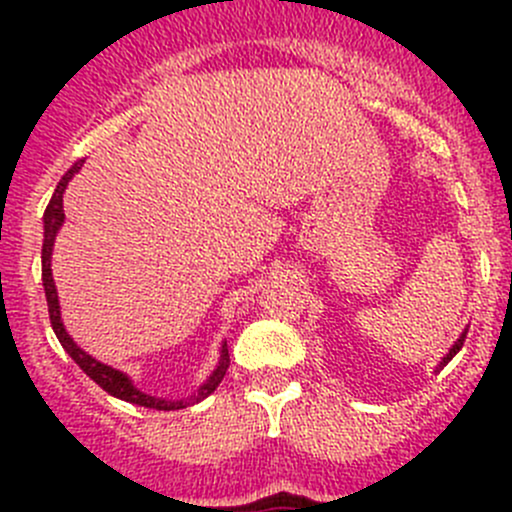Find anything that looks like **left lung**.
Segmentation results:
<instances>
[{"mask_svg": "<svg viewBox=\"0 0 512 512\" xmlns=\"http://www.w3.org/2000/svg\"><path fill=\"white\" fill-rule=\"evenodd\" d=\"M466 334H468V329H466V332H463V334H461V337H458V342H456V344H453V347H451V349H448V354H446V356H443V359H441V364H438V369H443V366H446V364H448V361H451V359H453V356H456L458 352H461L463 342H466Z\"/></svg>", "mask_w": 512, "mask_h": 512, "instance_id": "left-lung-1", "label": "left lung"}]
</instances>
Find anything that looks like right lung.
<instances>
[{"mask_svg":"<svg viewBox=\"0 0 512 512\" xmlns=\"http://www.w3.org/2000/svg\"><path fill=\"white\" fill-rule=\"evenodd\" d=\"M84 160H76L69 170H66L64 178L59 180L56 185L54 195H51L49 205H46V213H44V245H41V282H44V292H46V304H49V319H51V329H54L56 339L61 342V347L66 349V354L76 361V364L84 369L86 376L96 381L103 391H108L111 396L116 399L128 401V404H136V406H146V409H156V411H178L185 409V406H193L198 401H203L205 396L213 394L218 389V384L223 381L227 366H230V354H227V344H223L220 349V364L218 369L210 374V379L205 381L203 386L198 389V394H193L190 399H180V401H168V399H158V396L151 394H143L141 389L133 386V381L128 379L123 371L113 369V366L101 364V361L94 359L91 354H86L74 339L69 337V332L64 329V322H61V312H59V294H56V285H54V277H51V252H54V240H56V232H59L61 223H64V190L69 185V180L74 178L76 173L81 170Z\"/></svg>","mask_w":512,"mask_h":512,"instance_id":"add662e5","label":"right lung"}]
</instances>
